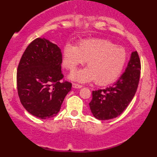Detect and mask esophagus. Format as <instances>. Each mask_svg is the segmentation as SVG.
Here are the masks:
<instances>
[{
	"instance_id": "esophagus-1",
	"label": "esophagus",
	"mask_w": 157,
	"mask_h": 157,
	"mask_svg": "<svg viewBox=\"0 0 157 157\" xmlns=\"http://www.w3.org/2000/svg\"><path fill=\"white\" fill-rule=\"evenodd\" d=\"M73 88H75V89H80V88L82 87V85H80V84H77V83H73Z\"/></svg>"
}]
</instances>
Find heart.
I'll return each mask as SVG.
<instances>
[{
  "mask_svg": "<svg viewBox=\"0 0 157 157\" xmlns=\"http://www.w3.org/2000/svg\"><path fill=\"white\" fill-rule=\"evenodd\" d=\"M126 60L125 50L107 40H86L78 47L67 44L63 48V65L74 71L87 61L88 68L70 76L80 82L95 80L98 85L112 82L119 76Z\"/></svg>",
  "mask_w": 157,
  "mask_h": 157,
  "instance_id": "b5f03b06",
  "label": "heart"
}]
</instances>
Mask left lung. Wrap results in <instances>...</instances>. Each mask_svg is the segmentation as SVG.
I'll list each match as a JSON object with an SVG mask.
<instances>
[{"mask_svg": "<svg viewBox=\"0 0 157 157\" xmlns=\"http://www.w3.org/2000/svg\"><path fill=\"white\" fill-rule=\"evenodd\" d=\"M140 70L138 53L133 52L125 72L116 82L104 89L92 91L89 107L95 118L100 120H111L125 111L136 94Z\"/></svg>", "mask_w": 157, "mask_h": 157, "instance_id": "left-lung-1", "label": "left lung"}]
</instances>
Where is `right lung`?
Masks as SVG:
<instances>
[{"label": "right lung", "instance_id": "obj_1", "mask_svg": "<svg viewBox=\"0 0 157 157\" xmlns=\"http://www.w3.org/2000/svg\"><path fill=\"white\" fill-rule=\"evenodd\" d=\"M62 53L47 39L34 40L27 46L17 71V93L25 109L33 116L46 120L60 111L71 91V83L61 82Z\"/></svg>", "mask_w": 157, "mask_h": 157}]
</instances>
